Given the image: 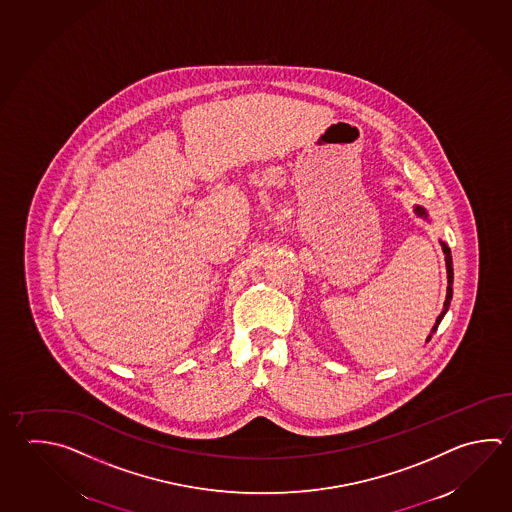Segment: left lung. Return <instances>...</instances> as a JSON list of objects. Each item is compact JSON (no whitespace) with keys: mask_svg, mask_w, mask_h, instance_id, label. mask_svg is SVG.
I'll return each instance as SVG.
<instances>
[{"mask_svg":"<svg viewBox=\"0 0 512 512\" xmlns=\"http://www.w3.org/2000/svg\"><path fill=\"white\" fill-rule=\"evenodd\" d=\"M416 213H418V215H424V217H427L422 208H416ZM442 250H444L445 253V264H447V282H449V286H447V300H445L444 311L438 315L436 324H434L433 333L436 331V328H438V324H440L442 319H444L445 311L449 309V304H451V299H453V257H451V250L445 246L444 242H442Z\"/></svg>","mask_w":512,"mask_h":512,"instance_id":"1","label":"left lung"}]
</instances>
